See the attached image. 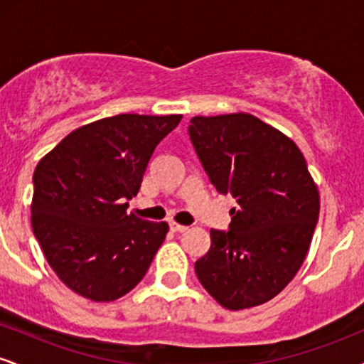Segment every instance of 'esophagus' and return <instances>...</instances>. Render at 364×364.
Instances as JSON below:
<instances>
[{"label":"esophagus","mask_w":364,"mask_h":364,"mask_svg":"<svg viewBox=\"0 0 364 364\" xmlns=\"http://www.w3.org/2000/svg\"><path fill=\"white\" fill-rule=\"evenodd\" d=\"M169 228L173 229L174 232H185V231H188L186 225L179 224V223H176V220H171V223H169Z\"/></svg>","instance_id":"obj_1"}]
</instances>
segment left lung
Masks as SVG:
<instances>
[{
  "label": "left lung",
  "mask_w": 364,
  "mask_h": 364,
  "mask_svg": "<svg viewBox=\"0 0 364 364\" xmlns=\"http://www.w3.org/2000/svg\"><path fill=\"white\" fill-rule=\"evenodd\" d=\"M188 133L217 191L237 202L229 231L210 229L196 277L228 310L270 301L301 269L318 220L320 193L301 150L250 112L195 116Z\"/></svg>",
  "instance_id": "8db88e82"
}]
</instances>
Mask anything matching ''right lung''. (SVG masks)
<instances>
[{"label":"right lung","mask_w":364,"mask_h":364,"mask_svg":"<svg viewBox=\"0 0 364 364\" xmlns=\"http://www.w3.org/2000/svg\"><path fill=\"white\" fill-rule=\"evenodd\" d=\"M181 114H118L83 124L41 159L31 223L49 267L73 292L114 301L147 274L168 223L128 214L154 149Z\"/></svg>","instance_id":"obj_1"}]
</instances>
